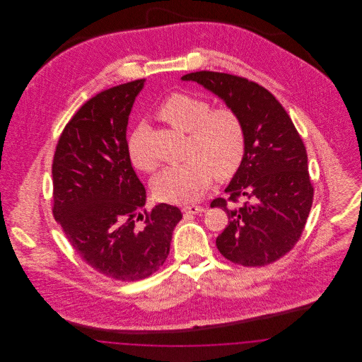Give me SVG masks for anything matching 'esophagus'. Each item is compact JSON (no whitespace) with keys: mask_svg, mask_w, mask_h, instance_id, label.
<instances>
[{"mask_svg":"<svg viewBox=\"0 0 362 362\" xmlns=\"http://www.w3.org/2000/svg\"><path fill=\"white\" fill-rule=\"evenodd\" d=\"M205 209L199 205H189V206L183 207V211L185 213H189V214H197V213H202Z\"/></svg>","mask_w":362,"mask_h":362,"instance_id":"34e87169","label":"esophagus"}]
</instances>
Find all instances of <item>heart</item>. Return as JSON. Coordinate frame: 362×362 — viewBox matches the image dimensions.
<instances>
[{
    "label": "heart",
    "mask_w": 362,
    "mask_h": 362,
    "mask_svg": "<svg viewBox=\"0 0 362 362\" xmlns=\"http://www.w3.org/2000/svg\"><path fill=\"white\" fill-rule=\"evenodd\" d=\"M157 114L175 129L189 133V158L167 167L153 179L152 189L160 201H197L210 187L214 176L226 180L239 170L245 152V129L235 110H211L206 99L173 93L158 107ZM127 153L139 171L152 173L157 168L145 124H139L129 138Z\"/></svg>",
    "instance_id": "b5f03b06"
}]
</instances>
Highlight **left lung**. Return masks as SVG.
<instances>
[{
  "instance_id": "1",
  "label": "left lung",
  "mask_w": 362,
  "mask_h": 362,
  "mask_svg": "<svg viewBox=\"0 0 362 362\" xmlns=\"http://www.w3.org/2000/svg\"><path fill=\"white\" fill-rule=\"evenodd\" d=\"M182 80L195 81L223 99L245 129L243 161L225 189L229 198L210 204L226 211L229 220L216 239L217 248L245 267L270 264L296 245L310 214L313 186L304 142L285 108L257 83L207 70ZM239 199L243 204L236 207Z\"/></svg>"
}]
</instances>
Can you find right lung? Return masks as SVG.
<instances>
[{
	"instance_id": "1",
	"label": "right lung",
	"mask_w": 362,
	"mask_h": 362,
	"mask_svg": "<svg viewBox=\"0 0 362 362\" xmlns=\"http://www.w3.org/2000/svg\"><path fill=\"white\" fill-rule=\"evenodd\" d=\"M144 83L105 89L81 105L52 160L55 220L93 270L123 282L152 276L164 264L182 220L173 205L144 209L146 191L127 153L129 115Z\"/></svg>"
}]
</instances>
